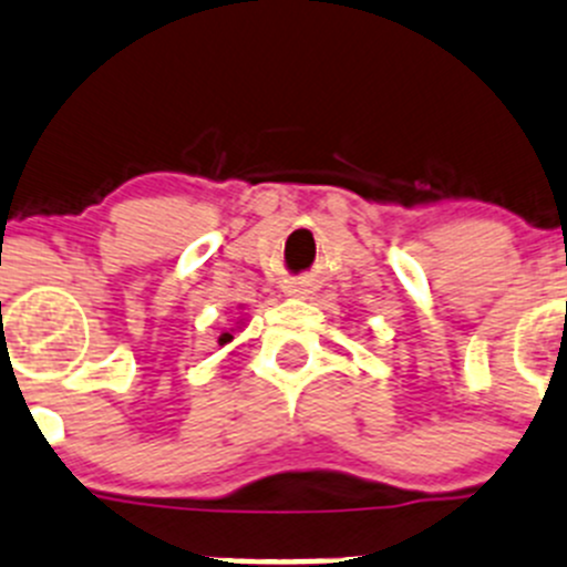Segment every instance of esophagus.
<instances>
[{
  "label": "esophagus",
  "instance_id": "esophagus-1",
  "mask_svg": "<svg viewBox=\"0 0 567 567\" xmlns=\"http://www.w3.org/2000/svg\"><path fill=\"white\" fill-rule=\"evenodd\" d=\"M288 296H296V299H305V296H307V288H305V285H290Z\"/></svg>",
  "mask_w": 567,
  "mask_h": 567
}]
</instances>
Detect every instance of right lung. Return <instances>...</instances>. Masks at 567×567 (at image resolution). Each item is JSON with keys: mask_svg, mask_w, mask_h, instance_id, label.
I'll use <instances>...</instances> for the list:
<instances>
[{"mask_svg": "<svg viewBox=\"0 0 567 567\" xmlns=\"http://www.w3.org/2000/svg\"><path fill=\"white\" fill-rule=\"evenodd\" d=\"M229 340H233V334H229V332H224V334H221V338H218V343H221V346H224V343H229Z\"/></svg>", "mask_w": 567, "mask_h": 567, "instance_id": "obj_1", "label": "right lung"}]
</instances>
